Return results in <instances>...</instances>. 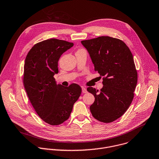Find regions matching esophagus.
I'll use <instances>...</instances> for the list:
<instances>
[{
	"label": "esophagus",
	"instance_id": "esophagus-1",
	"mask_svg": "<svg viewBox=\"0 0 159 159\" xmlns=\"http://www.w3.org/2000/svg\"><path fill=\"white\" fill-rule=\"evenodd\" d=\"M87 89L85 88H84V87H82V93H87Z\"/></svg>",
	"mask_w": 159,
	"mask_h": 159
}]
</instances>
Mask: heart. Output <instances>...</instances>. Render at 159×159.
Returning <instances> with one entry per match:
<instances>
[{
  "label": "heart",
  "instance_id": "b5f03b06",
  "mask_svg": "<svg viewBox=\"0 0 159 159\" xmlns=\"http://www.w3.org/2000/svg\"><path fill=\"white\" fill-rule=\"evenodd\" d=\"M80 50H81V49H80Z\"/></svg>",
  "mask_w": 159,
  "mask_h": 159
}]
</instances>
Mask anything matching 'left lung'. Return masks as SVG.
I'll return each mask as SVG.
<instances>
[{"label": "left lung", "mask_w": 159, "mask_h": 159, "mask_svg": "<svg viewBox=\"0 0 159 159\" xmlns=\"http://www.w3.org/2000/svg\"><path fill=\"white\" fill-rule=\"evenodd\" d=\"M94 70L104 76L100 91L89 87L87 91L95 98L90 106L93 116L104 123L121 116L132 102L138 82L133 55L122 41L109 36L82 41Z\"/></svg>", "instance_id": "left-lung-1"}]
</instances>
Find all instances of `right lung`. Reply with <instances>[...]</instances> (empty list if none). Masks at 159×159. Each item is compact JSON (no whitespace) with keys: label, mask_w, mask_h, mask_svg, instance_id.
<instances>
[{"label":"right lung","mask_w":159,"mask_h":159,"mask_svg":"<svg viewBox=\"0 0 159 159\" xmlns=\"http://www.w3.org/2000/svg\"><path fill=\"white\" fill-rule=\"evenodd\" d=\"M73 46V43L65 41L47 39L35 44L25 59V89L38 115L51 125H60L68 119L81 93L78 84L64 87L57 84L53 78L58 73L60 57Z\"/></svg>","instance_id":"add662e5"}]
</instances>
